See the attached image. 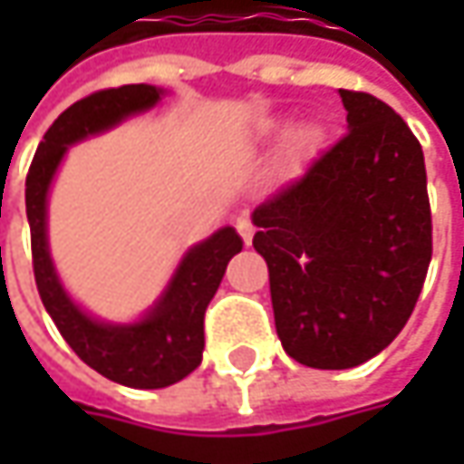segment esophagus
Instances as JSON below:
<instances>
[{
  "label": "esophagus",
  "instance_id": "1",
  "mask_svg": "<svg viewBox=\"0 0 464 464\" xmlns=\"http://www.w3.org/2000/svg\"><path fill=\"white\" fill-rule=\"evenodd\" d=\"M237 232L242 235L245 245H253V235H256V227H253V222H250V219H240V222H237Z\"/></svg>",
  "mask_w": 464,
  "mask_h": 464
}]
</instances>
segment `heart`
Segmentation results:
<instances>
[{
    "mask_svg": "<svg viewBox=\"0 0 464 464\" xmlns=\"http://www.w3.org/2000/svg\"><path fill=\"white\" fill-rule=\"evenodd\" d=\"M314 131H312L310 126H299L295 129L292 134H289V144H286V157L296 162V160H302L304 154L310 152L312 147H314Z\"/></svg>",
    "mask_w": 464,
    "mask_h": 464,
    "instance_id": "b5f03b06",
    "label": "heart"
}]
</instances>
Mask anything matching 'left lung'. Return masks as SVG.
I'll return each instance as SVG.
<instances>
[{
  "label": "left lung",
  "mask_w": 464,
  "mask_h": 464,
  "mask_svg": "<svg viewBox=\"0 0 464 464\" xmlns=\"http://www.w3.org/2000/svg\"><path fill=\"white\" fill-rule=\"evenodd\" d=\"M338 95L348 134L253 211L281 346L312 369H351L390 346L431 263L419 139L374 95Z\"/></svg>",
  "instance_id": "obj_1"
}]
</instances>
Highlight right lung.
Instances as JSON below:
<instances>
[{"label":"right lung","mask_w":464,"mask_h":464,"mask_svg":"<svg viewBox=\"0 0 464 464\" xmlns=\"http://www.w3.org/2000/svg\"><path fill=\"white\" fill-rule=\"evenodd\" d=\"M165 92L154 84H123L77 100L45 131L25 180L33 271L45 312L84 364L136 390L169 387L201 364L206 307L222 284L227 263L242 250V237L235 227H222L188 247L150 310L134 323H108L82 310L56 274L48 247V193L69 147L152 111Z\"/></svg>","instance_id":"obj_1"}]
</instances>
